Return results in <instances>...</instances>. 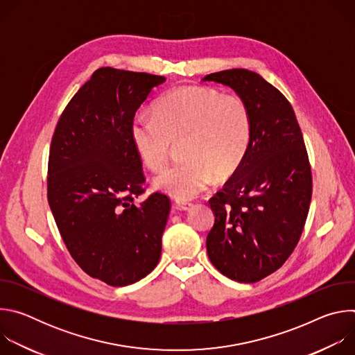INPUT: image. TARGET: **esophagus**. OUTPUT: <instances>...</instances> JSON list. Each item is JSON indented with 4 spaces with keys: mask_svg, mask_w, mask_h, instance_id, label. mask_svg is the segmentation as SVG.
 <instances>
[{
    "mask_svg": "<svg viewBox=\"0 0 355 355\" xmlns=\"http://www.w3.org/2000/svg\"><path fill=\"white\" fill-rule=\"evenodd\" d=\"M191 208H192V202H189V200H180V199L175 200V209H178V211H189Z\"/></svg>",
    "mask_w": 355,
    "mask_h": 355,
    "instance_id": "obj_1",
    "label": "esophagus"
}]
</instances>
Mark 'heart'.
Listing matches in <instances>:
<instances>
[{
	"mask_svg": "<svg viewBox=\"0 0 355 355\" xmlns=\"http://www.w3.org/2000/svg\"><path fill=\"white\" fill-rule=\"evenodd\" d=\"M251 112L236 94L211 87L182 85L163 94L153 116L140 114L130 123V139L141 163L159 170L173 143L182 160L162 170L153 185L177 198L191 199L208 188L216 174L230 177L244 162L251 141Z\"/></svg>",
	"mask_w": 355,
	"mask_h": 355,
	"instance_id": "b5f03b06",
	"label": "heart"
}]
</instances>
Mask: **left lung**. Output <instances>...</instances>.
<instances>
[{"label":"left lung","instance_id":"1","mask_svg":"<svg viewBox=\"0 0 355 355\" xmlns=\"http://www.w3.org/2000/svg\"><path fill=\"white\" fill-rule=\"evenodd\" d=\"M202 81L230 87L252 123L244 162L209 199L207 251L227 278L257 282L282 267L303 232L312 198L308 151L289 101L260 74L232 69Z\"/></svg>","mask_w":355,"mask_h":355}]
</instances>
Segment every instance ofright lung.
I'll return each instance as SVG.
<instances>
[{"mask_svg":"<svg viewBox=\"0 0 355 355\" xmlns=\"http://www.w3.org/2000/svg\"><path fill=\"white\" fill-rule=\"evenodd\" d=\"M162 76L103 67L76 92L55 129L47 200L84 272L126 286L155 270L171 202L160 192L139 207L141 160L130 139L135 114Z\"/></svg>","mask_w":355,"mask_h":355,"instance_id":"1","label":"right lung"}]
</instances>
